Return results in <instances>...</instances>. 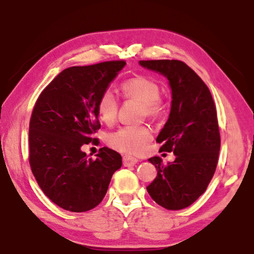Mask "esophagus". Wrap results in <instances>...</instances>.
<instances>
[{
    "instance_id": "esophagus-1",
    "label": "esophagus",
    "mask_w": 254,
    "mask_h": 254,
    "mask_svg": "<svg viewBox=\"0 0 254 254\" xmlns=\"http://www.w3.org/2000/svg\"><path fill=\"white\" fill-rule=\"evenodd\" d=\"M122 160L124 167H133V165H135L137 162V159L133 158L131 155H123Z\"/></svg>"
}]
</instances>
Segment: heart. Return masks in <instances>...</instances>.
Masks as SVG:
<instances>
[{
	"label": "heart",
	"instance_id": "1",
	"mask_svg": "<svg viewBox=\"0 0 254 254\" xmlns=\"http://www.w3.org/2000/svg\"><path fill=\"white\" fill-rule=\"evenodd\" d=\"M121 91L127 100L140 101L141 115L151 119H159L167 112V102L161 98L159 83L144 75H137L124 81ZM98 114L103 123L113 124L119 112V102L112 92L104 91L96 105ZM152 140V131L149 127L126 126L108 136L109 145L122 153L139 155L145 151Z\"/></svg>",
	"mask_w": 254,
	"mask_h": 254
}]
</instances>
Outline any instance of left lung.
I'll use <instances>...</instances> for the list:
<instances>
[{
    "label": "left lung",
    "instance_id": "8db88e82",
    "mask_svg": "<svg viewBox=\"0 0 254 254\" xmlns=\"http://www.w3.org/2000/svg\"><path fill=\"white\" fill-rule=\"evenodd\" d=\"M140 64L167 76L172 89L171 112L156 142L162 151L173 152L175 160L163 164L160 156L149 159L158 174L146 190L159 205L181 210L203 194L214 175L221 144L216 108L209 87L184 62Z\"/></svg>",
    "mask_w": 254,
    "mask_h": 254
}]
</instances>
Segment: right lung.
Segmentation results:
<instances>
[{
  "instance_id": "add662e5",
  "label": "right lung",
  "mask_w": 254,
  "mask_h": 254,
  "mask_svg": "<svg viewBox=\"0 0 254 254\" xmlns=\"http://www.w3.org/2000/svg\"><path fill=\"white\" fill-rule=\"evenodd\" d=\"M126 64L118 60L67 67L34 104L29 127L30 167L44 194L64 210L93 209L121 168L117 151L101 147L93 160L81 147L98 142L93 137L101 127L98 101Z\"/></svg>"
}]
</instances>
